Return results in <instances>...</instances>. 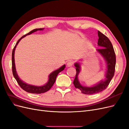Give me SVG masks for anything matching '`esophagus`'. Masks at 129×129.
<instances>
[{
	"label": "esophagus",
	"mask_w": 129,
	"mask_h": 129,
	"mask_svg": "<svg viewBox=\"0 0 129 129\" xmlns=\"http://www.w3.org/2000/svg\"><path fill=\"white\" fill-rule=\"evenodd\" d=\"M74 64V62L72 61H69L67 62V67H72V66Z\"/></svg>",
	"instance_id": "esophagus-1"
}]
</instances>
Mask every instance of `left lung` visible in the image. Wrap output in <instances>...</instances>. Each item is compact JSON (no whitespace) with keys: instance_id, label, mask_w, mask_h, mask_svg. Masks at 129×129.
<instances>
[{"instance_id":"obj_1","label":"left lung","mask_w":129,"mask_h":129,"mask_svg":"<svg viewBox=\"0 0 129 129\" xmlns=\"http://www.w3.org/2000/svg\"><path fill=\"white\" fill-rule=\"evenodd\" d=\"M98 45L101 47V48L97 49L102 55L107 63V71L105 76V80L101 81L95 86L92 87H83L81 85L78 80V75L80 72V66L77 63L75 64L76 67V74L75 79L73 81V84L76 88L80 89L81 92L86 95H92L99 93L106 89L110 83L112 77H114L115 71L116 66V54L111 41L109 38L104 34L98 31Z\"/></svg>"}]
</instances>
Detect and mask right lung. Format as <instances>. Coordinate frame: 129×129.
Returning <instances> with one entry per match:
<instances>
[{
    "instance_id": "obj_1",
    "label": "right lung",
    "mask_w": 129,
    "mask_h": 129,
    "mask_svg": "<svg viewBox=\"0 0 129 129\" xmlns=\"http://www.w3.org/2000/svg\"><path fill=\"white\" fill-rule=\"evenodd\" d=\"M43 28H37V29H34L32 30H31L30 32L28 33L27 34L24 35V36H22L20 39H19L18 41H17V44H15L14 47L13 49V51H12V73H13V75L15 80H17V82L18 84L23 90H24L25 91L29 92V93H44L45 92H47L49 90L52 88V87L54 84L56 80V78L58 74V73H60L61 71H63V69L65 68V65H63V66H62L61 68H60L56 70V71H55L52 73L50 74L49 76V80L48 81V82L45 85H43V86L41 87H37V86H34V85H29L25 83L24 82L22 81L20 79H19V76L17 75V73L16 72V69H15V63H14V51H15V49L16 48V46L18 45L19 42L20 41L22 38H24L26 37L27 35H29L30 34H32L34 33V32H36L37 30H42Z\"/></svg>"
}]
</instances>
